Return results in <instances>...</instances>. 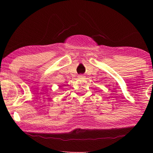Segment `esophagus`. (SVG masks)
Wrapping results in <instances>:
<instances>
[{"label": "esophagus", "instance_id": "esophagus-1", "mask_svg": "<svg viewBox=\"0 0 153 153\" xmlns=\"http://www.w3.org/2000/svg\"><path fill=\"white\" fill-rule=\"evenodd\" d=\"M78 77H79V78H81V77H83V76H82V75H79Z\"/></svg>", "mask_w": 153, "mask_h": 153}]
</instances>
